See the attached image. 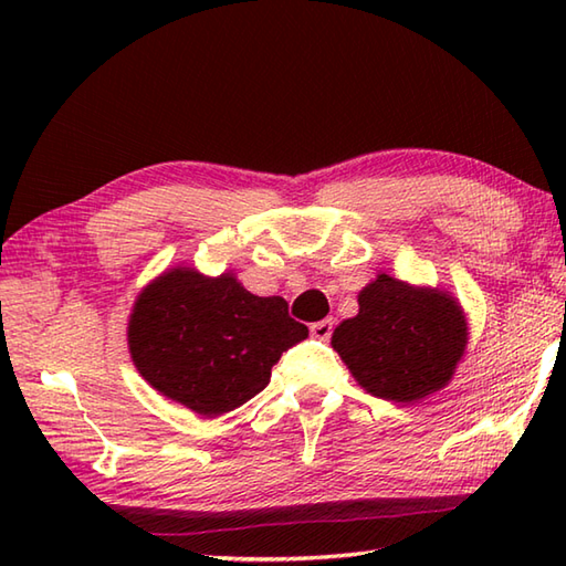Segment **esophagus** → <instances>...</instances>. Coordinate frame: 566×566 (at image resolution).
I'll return each mask as SVG.
<instances>
[{
  "instance_id": "esophagus-1",
  "label": "esophagus",
  "mask_w": 566,
  "mask_h": 566,
  "mask_svg": "<svg viewBox=\"0 0 566 566\" xmlns=\"http://www.w3.org/2000/svg\"><path fill=\"white\" fill-rule=\"evenodd\" d=\"M333 326H335L333 318L316 321V323H311V335H314V338H318V340H331Z\"/></svg>"
}]
</instances>
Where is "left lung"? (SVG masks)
<instances>
[{"label":"left lung","mask_w":566,"mask_h":566,"mask_svg":"<svg viewBox=\"0 0 566 566\" xmlns=\"http://www.w3.org/2000/svg\"><path fill=\"white\" fill-rule=\"evenodd\" d=\"M359 314L333 333L347 369L371 396L394 403L426 399L450 381L467 345L454 298L379 274L357 296Z\"/></svg>","instance_id":"1"}]
</instances>
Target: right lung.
<instances>
[{
    "label": "right lung",
    "mask_w": 566,
    "mask_h": 566,
    "mask_svg": "<svg viewBox=\"0 0 566 566\" xmlns=\"http://www.w3.org/2000/svg\"><path fill=\"white\" fill-rule=\"evenodd\" d=\"M306 338L282 296H255L233 274L211 280L189 268L148 284L128 321L143 379L209 418L260 394L282 353Z\"/></svg>",
    "instance_id": "add662e5"
}]
</instances>
